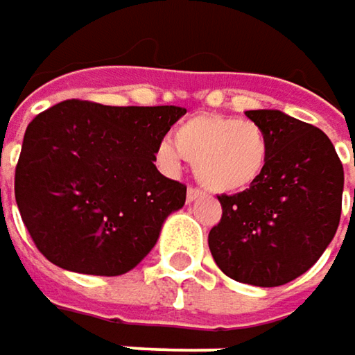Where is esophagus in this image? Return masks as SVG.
I'll list each match as a JSON object with an SVG mask.
<instances>
[{"label": "esophagus", "mask_w": 355, "mask_h": 355, "mask_svg": "<svg viewBox=\"0 0 355 355\" xmlns=\"http://www.w3.org/2000/svg\"><path fill=\"white\" fill-rule=\"evenodd\" d=\"M201 196H203V193H201L199 189H196V187H189V189H187V196H185V199H187V203H193V201L201 198Z\"/></svg>", "instance_id": "obj_1"}]
</instances>
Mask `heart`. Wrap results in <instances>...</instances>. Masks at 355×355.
I'll use <instances>...</instances> for the list:
<instances>
[{
    "label": "heart",
    "instance_id": "b5f03b06",
    "mask_svg": "<svg viewBox=\"0 0 355 355\" xmlns=\"http://www.w3.org/2000/svg\"><path fill=\"white\" fill-rule=\"evenodd\" d=\"M268 157L270 138L261 124L223 114L185 120L173 132V144L162 142L156 150L162 170L175 173L187 159L199 184L219 196H235L257 184Z\"/></svg>",
    "mask_w": 355,
    "mask_h": 355
}]
</instances>
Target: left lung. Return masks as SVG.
<instances>
[{
  "mask_svg": "<svg viewBox=\"0 0 355 355\" xmlns=\"http://www.w3.org/2000/svg\"><path fill=\"white\" fill-rule=\"evenodd\" d=\"M245 114L266 130L270 157L257 184L219 198L209 251L229 279L268 288L304 275L334 239L344 168L320 128L280 110Z\"/></svg>",
  "mask_w": 355,
  "mask_h": 355,
  "instance_id": "8db88e82",
  "label": "left lung"
}]
</instances>
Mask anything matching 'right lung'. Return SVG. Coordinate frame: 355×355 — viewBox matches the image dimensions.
<instances>
[{
    "label": "right lung",
    "mask_w": 355,
    "mask_h": 355,
    "mask_svg": "<svg viewBox=\"0 0 355 355\" xmlns=\"http://www.w3.org/2000/svg\"><path fill=\"white\" fill-rule=\"evenodd\" d=\"M182 106L64 101L33 118L15 170V201L37 249L64 270L118 277L157 243L185 203L156 150Z\"/></svg>",
    "instance_id": "right-lung-1"
}]
</instances>
